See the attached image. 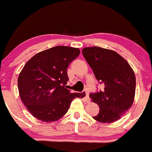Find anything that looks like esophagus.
I'll list each match as a JSON object with an SVG mask.
<instances>
[{"instance_id":"obj_1","label":"esophagus","mask_w":152,"mask_h":152,"mask_svg":"<svg viewBox=\"0 0 152 152\" xmlns=\"http://www.w3.org/2000/svg\"><path fill=\"white\" fill-rule=\"evenodd\" d=\"M83 94L85 95V99H86V102H90V98L89 96H88V93L86 91H83Z\"/></svg>"}]
</instances>
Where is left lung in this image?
Instances as JSON below:
<instances>
[{
  "mask_svg": "<svg viewBox=\"0 0 152 152\" xmlns=\"http://www.w3.org/2000/svg\"><path fill=\"white\" fill-rule=\"evenodd\" d=\"M82 53L96 79L104 84V91L89 95L99 106V113L93 118L104 124L117 121L134 103L136 77L133 69L114 50L86 47Z\"/></svg>",
  "mask_w": 152,
  "mask_h": 152,
  "instance_id": "1",
  "label": "left lung"
}]
</instances>
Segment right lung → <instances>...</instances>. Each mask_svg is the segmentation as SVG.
<instances>
[{"label":"right lung","mask_w":152,"mask_h":152,"mask_svg":"<svg viewBox=\"0 0 152 152\" xmlns=\"http://www.w3.org/2000/svg\"><path fill=\"white\" fill-rule=\"evenodd\" d=\"M77 48L58 46L39 52L28 61L19 74L20 99L29 112L40 121L53 122L66 114L75 98L83 93H71L66 86L67 68L77 58Z\"/></svg>","instance_id":"right-lung-1"}]
</instances>
